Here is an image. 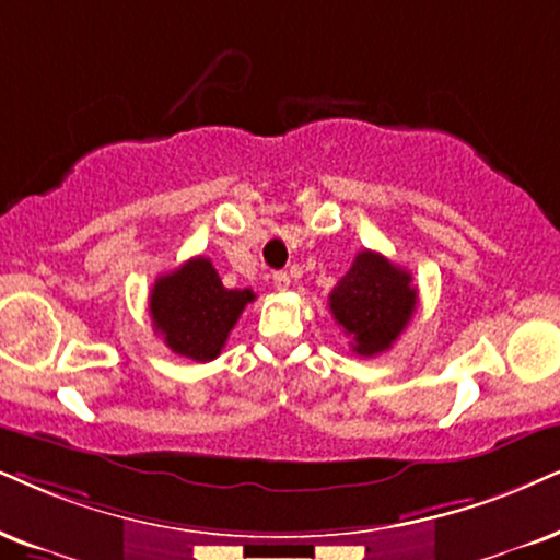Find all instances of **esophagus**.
Listing matches in <instances>:
<instances>
[{
  "mask_svg": "<svg viewBox=\"0 0 560 560\" xmlns=\"http://www.w3.org/2000/svg\"><path fill=\"white\" fill-rule=\"evenodd\" d=\"M289 284H292V279H289L287 271H276L273 273V287L279 289V292H284V289H289Z\"/></svg>",
  "mask_w": 560,
  "mask_h": 560,
  "instance_id": "esophagus-1",
  "label": "esophagus"
}]
</instances>
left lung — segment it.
<instances>
[{
  "instance_id": "1",
  "label": "left lung",
  "mask_w": 560,
  "mask_h": 560,
  "mask_svg": "<svg viewBox=\"0 0 560 560\" xmlns=\"http://www.w3.org/2000/svg\"><path fill=\"white\" fill-rule=\"evenodd\" d=\"M406 268L374 250H362L328 296L336 323L351 336L359 357L387 351L416 313L419 292Z\"/></svg>"
}]
</instances>
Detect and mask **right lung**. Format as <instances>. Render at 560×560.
<instances>
[{"label": "right lung", "mask_w": 560, "mask_h": 560, "mask_svg": "<svg viewBox=\"0 0 560 560\" xmlns=\"http://www.w3.org/2000/svg\"><path fill=\"white\" fill-rule=\"evenodd\" d=\"M253 300L250 289H228L211 260L196 256L154 281L150 315L170 351L194 362H211Z\"/></svg>", "instance_id": "add662e5"}]
</instances>
